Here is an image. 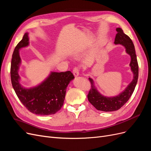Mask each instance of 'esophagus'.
Returning a JSON list of instances; mask_svg holds the SVG:
<instances>
[{
	"label": "esophagus",
	"mask_w": 151,
	"mask_h": 151,
	"mask_svg": "<svg viewBox=\"0 0 151 151\" xmlns=\"http://www.w3.org/2000/svg\"><path fill=\"white\" fill-rule=\"evenodd\" d=\"M73 74H74V76L77 77L79 76V70L78 67H75L74 69H73Z\"/></svg>",
	"instance_id": "esophagus-1"
}]
</instances>
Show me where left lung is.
<instances>
[{
  "label": "left lung",
  "mask_w": 151,
  "mask_h": 151,
  "mask_svg": "<svg viewBox=\"0 0 151 151\" xmlns=\"http://www.w3.org/2000/svg\"><path fill=\"white\" fill-rule=\"evenodd\" d=\"M115 42V45H121L125 48V52L130 57V67L131 71L133 73V79L127 88L119 94L112 97H107L100 93L94 85V81L89 77L91 85V88L88 95V98L90 103L97 109L98 110L103 111H114L119 109L129 99L132 93H134L135 88L137 83L139 77V65L134 45L129 36L125 35L120 28L116 29Z\"/></svg>",
  "instance_id": "obj_1"
}]
</instances>
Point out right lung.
<instances>
[{"label": "right lung", "instance_id": "obj_1", "mask_svg": "<svg viewBox=\"0 0 151 151\" xmlns=\"http://www.w3.org/2000/svg\"><path fill=\"white\" fill-rule=\"evenodd\" d=\"M28 35V33L24 34L12 54L11 66L12 85L18 98L30 112L42 116L53 115L62 107L67 87L74 79V76L70 71L51 72L38 86L30 88L22 86L20 84L19 75L21 63L19 50L29 45Z\"/></svg>", "mask_w": 151, "mask_h": 151}]
</instances>
